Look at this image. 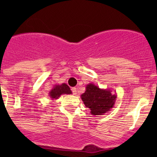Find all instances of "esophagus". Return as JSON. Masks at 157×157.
<instances>
[{"mask_svg":"<svg viewBox=\"0 0 157 157\" xmlns=\"http://www.w3.org/2000/svg\"><path fill=\"white\" fill-rule=\"evenodd\" d=\"M71 90H72V92H73V94H74V95L77 94V88L73 87L72 89H71Z\"/></svg>","mask_w":157,"mask_h":157,"instance_id":"esophagus-1","label":"esophagus"}]
</instances>
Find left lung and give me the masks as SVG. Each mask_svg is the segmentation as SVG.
<instances>
[{
    "label": "left lung",
    "mask_w": 157,
    "mask_h": 157,
    "mask_svg": "<svg viewBox=\"0 0 157 157\" xmlns=\"http://www.w3.org/2000/svg\"><path fill=\"white\" fill-rule=\"evenodd\" d=\"M86 107L90 109L93 115H102L109 112L115 105L117 95L109 89H100L93 83L86 86V91L81 95Z\"/></svg>",
    "instance_id": "left-lung-1"
}]
</instances>
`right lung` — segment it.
Listing matches in <instances>:
<instances>
[{
    "label": "right lung",
    "instance_id": "right-lung-1",
    "mask_svg": "<svg viewBox=\"0 0 157 157\" xmlns=\"http://www.w3.org/2000/svg\"><path fill=\"white\" fill-rule=\"evenodd\" d=\"M71 89L66 83H62V84H55L53 88L49 91V96L51 99H58L62 94H71Z\"/></svg>",
    "mask_w": 157,
    "mask_h": 157
}]
</instances>
